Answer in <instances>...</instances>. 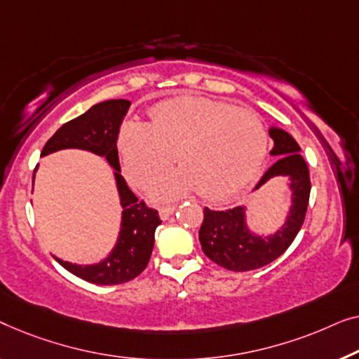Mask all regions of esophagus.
<instances>
[{
    "label": "esophagus",
    "mask_w": 359,
    "mask_h": 359,
    "mask_svg": "<svg viewBox=\"0 0 359 359\" xmlns=\"http://www.w3.org/2000/svg\"><path fill=\"white\" fill-rule=\"evenodd\" d=\"M174 211H175V206H163V208H159L161 219H169L170 216L174 215Z\"/></svg>",
    "instance_id": "34e87169"
}]
</instances>
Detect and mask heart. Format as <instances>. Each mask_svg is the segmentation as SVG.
<instances>
[{"label": "heart", "mask_w": 359, "mask_h": 359, "mask_svg": "<svg viewBox=\"0 0 359 359\" xmlns=\"http://www.w3.org/2000/svg\"><path fill=\"white\" fill-rule=\"evenodd\" d=\"M269 135L259 115L206 97L165 100L149 114V123L127 122L118 149L128 179L148 187L175 161L179 169L153 189L159 200L198 190L208 200H224L245 189L264 164Z\"/></svg>", "instance_id": "heart-1"}]
</instances>
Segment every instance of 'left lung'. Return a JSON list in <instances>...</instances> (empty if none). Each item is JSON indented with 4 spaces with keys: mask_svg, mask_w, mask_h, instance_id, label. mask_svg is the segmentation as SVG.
Here are the masks:
<instances>
[{
    "mask_svg": "<svg viewBox=\"0 0 359 359\" xmlns=\"http://www.w3.org/2000/svg\"><path fill=\"white\" fill-rule=\"evenodd\" d=\"M269 135L273 140L270 156L276 159L252 191H259L265 184H270V180L285 179L290 191V206L280 228L273 232L250 229L247 205L224 211L210 208L203 211V223L198 232L201 249L210 260L231 271L257 270L271 264L285 254L304 223L311 179L306 161L299 153V144L287 131L278 127H270Z\"/></svg>",
    "mask_w": 359,
    "mask_h": 359,
    "instance_id": "8db88e82",
    "label": "left lung"
}]
</instances>
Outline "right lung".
Segmentation results:
<instances>
[{"label": "right lung", "mask_w": 359, "mask_h": 359, "mask_svg": "<svg viewBox=\"0 0 359 359\" xmlns=\"http://www.w3.org/2000/svg\"><path fill=\"white\" fill-rule=\"evenodd\" d=\"M130 105L127 99H110L94 104L88 112L55 131L40 154L43 158L62 149H83L104 158L114 169L112 174L123 211L112 250L102 260L88 265L72 264L53 255L69 273L94 285H122L136 278L148 265L154 247V232L161 224L158 211L146 208L143 201H138V196L130 190L120 170L117 140Z\"/></svg>", "instance_id": "add662e5"}]
</instances>
